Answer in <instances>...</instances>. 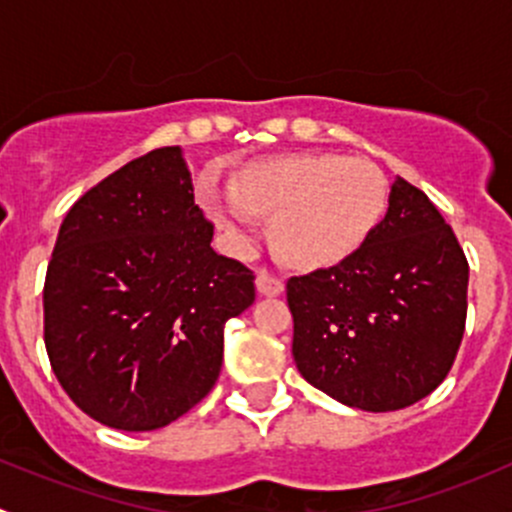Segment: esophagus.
I'll use <instances>...</instances> for the list:
<instances>
[{"label":"esophagus","instance_id":"esophagus-1","mask_svg":"<svg viewBox=\"0 0 512 512\" xmlns=\"http://www.w3.org/2000/svg\"><path fill=\"white\" fill-rule=\"evenodd\" d=\"M255 285H257V292L265 294V297H277V294L285 292V282H282L280 277L270 275V272H265V270L257 275Z\"/></svg>","mask_w":512,"mask_h":512}]
</instances>
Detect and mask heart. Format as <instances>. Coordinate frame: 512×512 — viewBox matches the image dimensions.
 Returning <instances> with one entry per match:
<instances>
[{
    "instance_id": "b5f03b06",
    "label": "heart",
    "mask_w": 512,
    "mask_h": 512,
    "mask_svg": "<svg viewBox=\"0 0 512 512\" xmlns=\"http://www.w3.org/2000/svg\"><path fill=\"white\" fill-rule=\"evenodd\" d=\"M232 198L203 205L235 247L252 242L247 213L272 220L277 252L299 270H327L354 257L379 227L389 183L376 163L332 153L252 163L232 178Z\"/></svg>"
}]
</instances>
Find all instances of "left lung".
<instances>
[{
    "instance_id": "obj_1",
    "label": "left lung",
    "mask_w": 512,
    "mask_h": 512,
    "mask_svg": "<svg viewBox=\"0 0 512 512\" xmlns=\"http://www.w3.org/2000/svg\"><path fill=\"white\" fill-rule=\"evenodd\" d=\"M466 294L468 262L451 225L396 178L384 220L354 257L287 282L294 364L339 404L406 409L451 371Z\"/></svg>"
}]
</instances>
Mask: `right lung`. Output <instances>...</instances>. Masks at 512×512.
<instances>
[{
	"instance_id": "obj_1",
	"label": "right lung",
	"mask_w": 512,
	"mask_h": 512,
	"mask_svg": "<svg viewBox=\"0 0 512 512\" xmlns=\"http://www.w3.org/2000/svg\"><path fill=\"white\" fill-rule=\"evenodd\" d=\"M210 242L180 146L131 160L66 213L46 270L44 344L94 421L156 431L215 386L225 322L255 302V275Z\"/></svg>"
}]
</instances>
